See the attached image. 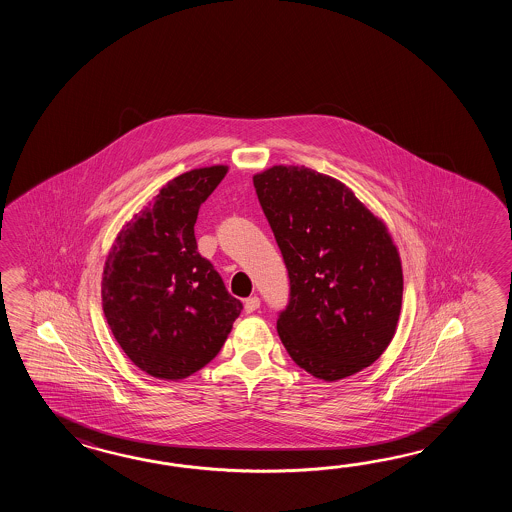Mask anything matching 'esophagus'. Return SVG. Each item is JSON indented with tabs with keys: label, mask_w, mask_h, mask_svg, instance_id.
Masks as SVG:
<instances>
[{
	"label": "esophagus",
	"mask_w": 512,
	"mask_h": 512,
	"mask_svg": "<svg viewBox=\"0 0 512 512\" xmlns=\"http://www.w3.org/2000/svg\"><path fill=\"white\" fill-rule=\"evenodd\" d=\"M256 309H260V298L258 296H251L245 300V311L247 313H254Z\"/></svg>",
	"instance_id": "34e87169"
}]
</instances>
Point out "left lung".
<instances>
[{"instance_id": "1", "label": "left lung", "mask_w": 512, "mask_h": 512, "mask_svg": "<svg viewBox=\"0 0 512 512\" xmlns=\"http://www.w3.org/2000/svg\"><path fill=\"white\" fill-rule=\"evenodd\" d=\"M289 272L278 335L316 379H346L392 342L403 304V267L384 221L348 186L305 166L252 177Z\"/></svg>"}]
</instances>
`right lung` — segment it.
I'll use <instances>...</instances> for the list:
<instances>
[{
  "label": "right lung",
  "instance_id": "add662e5",
  "mask_svg": "<svg viewBox=\"0 0 512 512\" xmlns=\"http://www.w3.org/2000/svg\"><path fill=\"white\" fill-rule=\"evenodd\" d=\"M229 166L172 179L122 227L102 272V309L128 359L155 379H186L219 353L240 316L212 263L197 252L199 207Z\"/></svg>",
  "mask_w": 512,
  "mask_h": 512
}]
</instances>
